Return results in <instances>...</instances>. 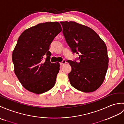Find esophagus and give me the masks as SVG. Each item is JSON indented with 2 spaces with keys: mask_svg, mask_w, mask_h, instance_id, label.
Instances as JSON below:
<instances>
[{
  "mask_svg": "<svg viewBox=\"0 0 124 124\" xmlns=\"http://www.w3.org/2000/svg\"><path fill=\"white\" fill-rule=\"evenodd\" d=\"M66 62H66L65 60H63L60 63V65H61V66L63 65H64V64H65Z\"/></svg>",
  "mask_w": 124,
  "mask_h": 124,
  "instance_id": "esophagus-1",
  "label": "esophagus"
}]
</instances>
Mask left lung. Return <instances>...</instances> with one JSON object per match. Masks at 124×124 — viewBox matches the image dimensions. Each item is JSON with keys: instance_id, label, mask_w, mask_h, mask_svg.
Here are the masks:
<instances>
[{"instance_id": "8db88e82", "label": "left lung", "mask_w": 124, "mask_h": 124, "mask_svg": "<svg viewBox=\"0 0 124 124\" xmlns=\"http://www.w3.org/2000/svg\"><path fill=\"white\" fill-rule=\"evenodd\" d=\"M65 41L79 62L68 60L72 68L68 74L70 84L85 93L98 89L105 79L108 67L107 46L91 28L74 22H61Z\"/></svg>"}]
</instances>
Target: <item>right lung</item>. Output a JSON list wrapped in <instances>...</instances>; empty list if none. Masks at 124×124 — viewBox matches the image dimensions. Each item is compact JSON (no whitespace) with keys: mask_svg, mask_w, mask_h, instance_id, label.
Instances as JSON below:
<instances>
[{"mask_svg":"<svg viewBox=\"0 0 124 124\" xmlns=\"http://www.w3.org/2000/svg\"><path fill=\"white\" fill-rule=\"evenodd\" d=\"M62 31L57 22L40 23L26 30L12 54L14 72L24 88L31 93H45L55 84L59 63H51L50 45ZM47 57L42 61L44 57Z\"/></svg>","mask_w":124,"mask_h":124,"instance_id":"1","label":"right lung"}]
</instances>
